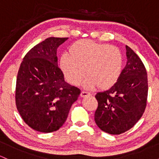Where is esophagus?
<instances>
[{
    "mask_svg": "<svg viewBox=\"0 0 159 159\" xmlns=\"http://www.w3.org/2000/svg\"><path fill=\"white\" fill-rule=\"evenodd\" d=\"M90 93H87V92H85V91H82L81 93V97H86V96H90Z\"/></svg>",
    "mask_w": 159,
    "mask_h": 159,
    "instance_id": "1",
    "label": "esophagus"
}]
</instances>
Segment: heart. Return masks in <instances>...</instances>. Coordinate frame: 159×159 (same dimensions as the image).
Here are the masks:
<instances>
[{"mask_svg": "<svg viewBox=\"0 0 159 159\" xmlns=\"http://www.w3.org/2000/svg\"><path fill=\"white\" fill-rule=\"evenodd\" d=\"M68 53L61 55L59 67L71 84L79 85L86 75L87 78L84 83L86 88L98 87L99 90H106L119 79L123 58L116 47L81 39L72 43Z\"/></svg>", "mask_w": 159, "mask_h": 159, "instance_id": "heart-1", "label": "heart"}]
</instances>
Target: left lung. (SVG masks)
Returning a JSON list of instances; mask_svg holds the SVG:
<instances>
[{
    "label": "left lung",
    "instance_id": "obj_1",
    "mask_svg": "<svg viewBox=\"0 0 159 159\" xmlns=\"http://www.w3.org/2000/svg\"><path fill=\"white\" fill-rule=\"evenodd\" d=\"M127 62L116 83L108 90L97 93L98 107L94 119L103 132L120 134L129 130L140 119L145 110L148 81L145 66L129 46Z\"/></svg>",
    "mask_w": 159,
    "mask_h": 159
}]
</instances>
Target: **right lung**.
<instances>
[{
	"mask_svg": "<svg viewBox=\"0 0 159 159\" xmlns=\"http://www.w3.org/2000/svg\"><path fill=\"white\" fill-rule=\"evenodd\" d=\"M68 38L49 37L32 48L21 63L16 79V103L25 123L40 132H52L64 124L81 93L58 67L57 49Z\"/></svg>",
	"mask_w": 159,
	"mask_h": 159,
	"instance_id": "1",
	"label": "right lung"
}]
</instances>
